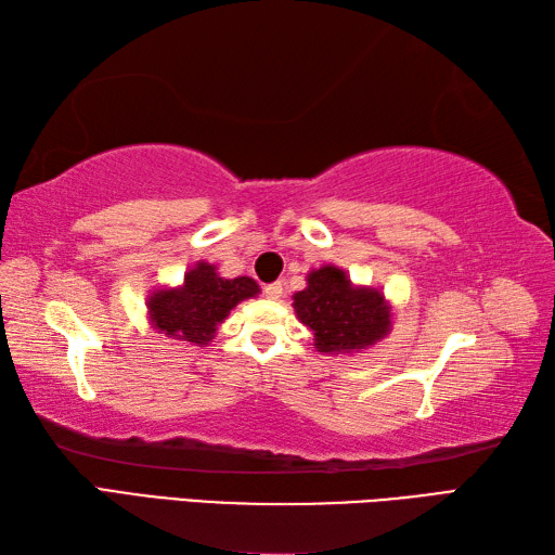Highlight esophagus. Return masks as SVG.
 Segmentation results:
<instances>
[{"label":"esophagus","instance_id":"1","mask_svg":"<svg viewBox=\"0 0 555 555\" xmlns=\"http://www.w3.org/2000/svg\"><path fill=\"white\" fill-rule=\"evenodd\" d=\"M281 293H284V284H281V281H274V284L264 286V296L271 300H279Z\"/></svg>","mask_w":555,"mask_h":555}]
</instances>
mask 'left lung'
<instances>
[{
  "instance_id": "8db88e82",
  "label": "left lung",
  "mask_w": 555,
  "mask_h": 555,
  "mask_svg": "<svg viewBox=\"0 0 555 555\" xmlns=\"http://www.w3.org/2000/svg\"><path fill=\"white\" fill-rule=\"evenodd\" d=\"M300 322L314 332L320 352L367 348L388 334L391 314L374 288H352L344 269L322 267L308 276V288L293 296Z\"/></svg>"
}]
</instances>
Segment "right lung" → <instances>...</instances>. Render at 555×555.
Instances as JSON below:
<instances>
[{
	"label": "right lung",
	"mask_w": 555,
	"mask_h": 555,
	"mask_svg": "<svg viewBox=\"0 0 555 555\" xmlns=\"http://www.w3.org/2000/svg\"><path fill=\"white\" fill-rule=\"evenodd\" d=\"M257 293L259 286L253 279H221L217 267L199 262L188 271L181 288L152 293L147 310L159 334L205 346L235 305Z\"/></svg>",
	"instance_id": "1"
}]
</instances>
